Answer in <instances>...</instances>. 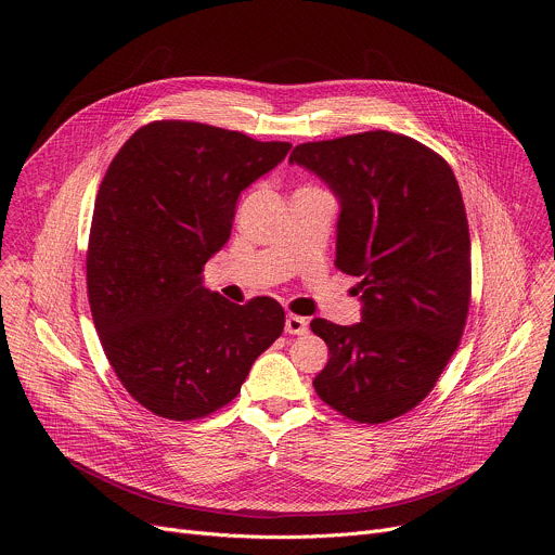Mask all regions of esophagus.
Wrapping results in <instances>:
<instances>
[{"label":"esophagus","mask_w":555,"mask_h":555,"mask_svg":"<svg viewBox=\"0 0 555 555\" xmlns=\"http://www.w3.org/2000/svg\"><path fill=\"white\" fill-rule=\"evenodd\" d=\"M307 330H309V323H307V319H302V315L289 313L287 319H285V332H287V334L302 336V334H307Z\"/></svg>","instance_id":"obj_1"}]
</instances>
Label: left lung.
Segmentation results:
<instances>
[{"instance_id":"left-lung-1","label":"left lung","mask_w":555,"mask_h":555,"mask_svg":"<svg viewBox=\"0 0 555 555\" xmlns=\"http://www.w3.org/2000/svg\"><path fill=\"white\" fill-rule=\"evenodd\" d=\"M289 163L340 199L336 268L362 292L360 323H309L330 347L313 388L340 415L384 424L426 398L465 330L469 230L456 178L426 144L382 129L298 144Z\"/></svg>"}]
</instances>
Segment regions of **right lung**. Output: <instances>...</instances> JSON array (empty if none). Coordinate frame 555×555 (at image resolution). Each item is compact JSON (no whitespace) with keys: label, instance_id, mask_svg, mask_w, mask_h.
<instances>
[{"label":"right lung","instance_id":"obj_1","mask_svg":"<svg viewBox=\"0 0 555 555\" xmlns=\"http://www.w3.org/2000/svg\"><path fill=\"white\" fill-rule=\"evenodd\" d=\"M289 149L155 120L122 144L101 182L88 246L92 319L114 373L157 417L219 411L283 334L274 298L234 305L204 287L202 270L228 242L242 191Z\"/></svg>","mask_w":555,"mask_h":555}]
</instances>
